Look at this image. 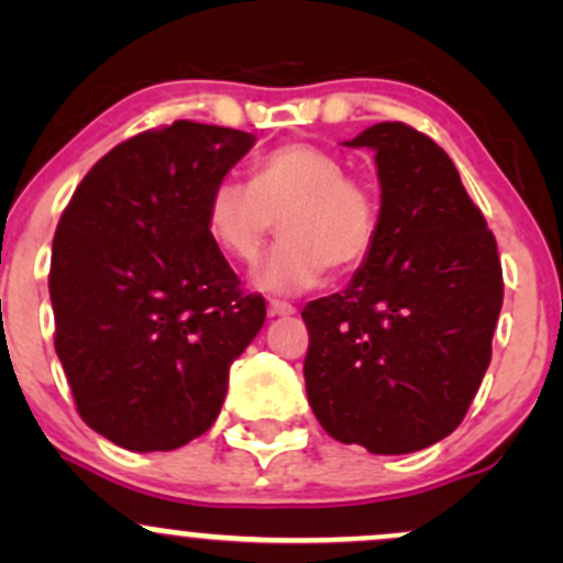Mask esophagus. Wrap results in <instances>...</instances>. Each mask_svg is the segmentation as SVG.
<instances>
[{
	"mask_svg": "<svg viewBox=\"0 0 563 563\" xmlns=\"http://www.w3.org/2000/svg\"><path fill=\"white\" fill-rule=\"evenodd\" d=\"M297 313V308H294V305H288V302H280V299H272L269 302V316H294Z\"/></svg>",
	"mask_w": 563,
	"mask_h": 563,
	"instance_id": "1",
	"label": "esophagus"
}]
</instances>
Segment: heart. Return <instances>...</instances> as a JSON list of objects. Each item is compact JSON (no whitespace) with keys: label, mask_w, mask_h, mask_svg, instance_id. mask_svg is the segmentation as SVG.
Returning <instances> with one entry per match:
<instances>
[{"label":"heart","mask_w":563,"mask_h":563,"mask_svg":"<svg viewBox=\"0 0 563 563\" xmlns=\"http://www.w3.org/2000/svg\"><path fill=\"white\" fill-rule=\"evenodd\" d=\"M280 225L283 242L261 266L258 283L272 294H302L327 269H354L371 255L382 203L371 181L316 144H283L258 157L250 185L214 181L203 223L229 258L253 264Z\"/></svg>","instance_id":"obj_1"}]
</instances>
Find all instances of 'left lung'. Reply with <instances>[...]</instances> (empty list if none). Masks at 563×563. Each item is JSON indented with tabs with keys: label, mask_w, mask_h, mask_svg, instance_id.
<instances>
[{
	"label": "left lung",
	"mask_w": 563,
	"mask_h": 563,
	"mask_svg": "<svg viewBox=\"0 0 563 563\" xmlns=\"http://www.w3.org/2000/svg\"><path fill=\"white\" fill-rule=\"evenodd\" d=\"M382 223L349 288L305 305V387L332 439L406 455L463 422L504 302L501 258L455 163L419 130L378 122Z\"/></svg>",
	"instance_id": "1"
}]
</instances>
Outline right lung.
Listing matches in <instances>:
<instances>
[{
	"instance_id": "obj_1",
	"label": "right lung",
	"mask_w": 563,
	"mask_h": 563,
	"mask_svg": "<svg viewBox=\"0 0 563 563\" xmlns=\"http://www.w3.org/2000/svg\"><path fill=\"white\" fill-rule=\"evenodd\" d=\"M255 135L179 119L113 146L81 179L51 247L56 356L84 422L130 452L212 428L229 367L266 318L203 223Z\"/></svg>"
}]
</instances>
